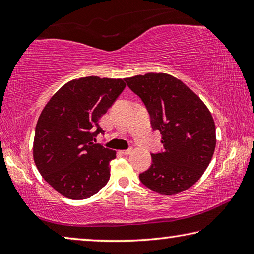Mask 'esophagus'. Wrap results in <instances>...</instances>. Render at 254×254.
<instances>
[{"label":"esophagus","mask_w":254,"mask_h":254,"mask_svg":"<svg viewBox=\"0 0 254 254\" xmlns=\"http://www.w3.org/2000/svg\"><path fill=\"white\" fill-rule=\"evenodd\" d=\"M122 154H124V156H127V154H130L132 152V148H128L127 150H122V151H120Z\"/></svg>","instance_id":"34e87169"}]
</instances>
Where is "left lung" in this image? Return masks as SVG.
Instances as JSON below:
<instances>
[{
	"label": "left lung",
	"mask_w": 254,
	"mask_h": 254,
	"mask_svg": "<svg viewBox=\"0 0 254 254\" xmlns=\"http://www.w3.org/2000/svg\"><path fill=\"white\" fill-rule=\"evenodd\" d=\"M144 103L163 151L152 153V165L140 174L144 186L161 195H176L198 180L212 160L216 134L203 101L176 77L148 72L126 78Z\"/></svg>",
	"instance_id": "obj_1"
}]
</instances>
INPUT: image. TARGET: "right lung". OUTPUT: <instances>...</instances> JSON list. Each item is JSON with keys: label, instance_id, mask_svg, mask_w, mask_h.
<instances>
[{"label": "right lung", "instance_id": "right-lung-1", "mask_svg": "<svg viewBox=\"0 0 254 254\" xmlns=\"http://www.w3.org/2000/svg\"><path fill=\"white\" fill-rule=\"evenodd\" d=\"M126 86L121 78L72 79L44 107L34 133L33 159L59 194L70 199L89 198L109 182L110 161L117 152L94 141L104 132L100 119Z\"/></svg>", "mask_w": 254, "mask_h": 254}]
</instances>
